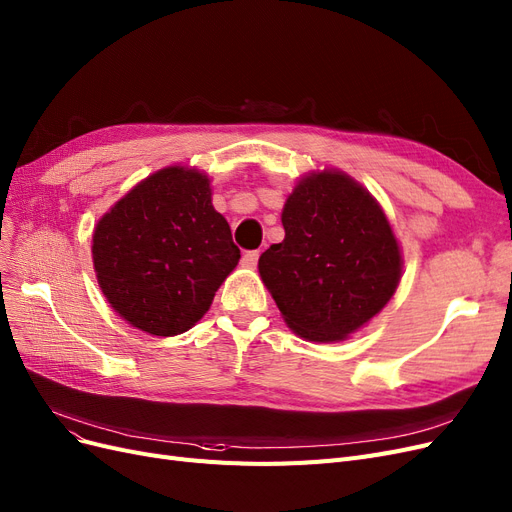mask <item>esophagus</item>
Masks as SVG:
<instances>
[{"mask_svg":"<svg viewBox=\"0 0 512 512\" xmlns=\"http://www.w3.org/2000/svg\"><path fill=\"white\" fill-rule=\"evenodd\" d=\"M258 258H260V252H258V250L245 252V254H243V258H241L243 267H256V264H258Z\"/></svg>","mask_w":512,"mask_h":512,"instance_id":"34e87169","label":"esophagus"}]
</instances>
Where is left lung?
I'll use <instances>...</instances> for the list:
<instances>
[{
    "label": "left lung",
    "instance_id": "left-lung-1",
    "mask_svg": "<svg viewBox=\"0 0 512 512\" xmlns=\"http://www.w3.org/2000/svg\"><path fill=\"white\" fill-rule=\"evenodd\" d=\"M286 237L258 260L264 286L303 339L356 332L398 288L402 258L383 209L341 171L313 173L281 214Z\"/></svg>",
    "mask_w": 512,
    "mask_h": 512
}]
</instances>
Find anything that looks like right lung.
Wrapping results in <instances>:
<instances>
[{
  "mask_svg": "<svg viewBox=\"0 0 512 512\" xmlns=\"http://www.w3.org/2000/svg\"><path fill=\"white\" fill-rule=\"evenodd\" d=\"M241 258L211 205L207 175L167 167L105 214L93 235L99 288L120 317L154 337L195 326Z\"/></svg>",
  "mask_w": 512,
  "mask_h": 512,
  "instance_id": "obj_1",
  "label": "right lung"
}]
</instances>
